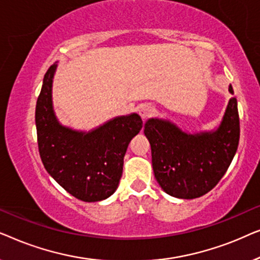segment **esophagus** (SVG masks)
I'll return each instance as SVG.
<instances>
[{"instance_id": "34e87169", "label": "esophagus", "mask_w": 260, "mask_h": 260, "mask_svg": "<svg viewBox=\"0 0 260 260\" xmlns=\"http://www.w3.org/2000/svg\"><path fill=\"white\" fill-rule=\"evenodd\" d=\"M154 111L155 108L151 104H142L140 108H138V112H140V115L142 118H143V120L148 119L149 117L154 113Z\"/></svg>"}]
</instances>
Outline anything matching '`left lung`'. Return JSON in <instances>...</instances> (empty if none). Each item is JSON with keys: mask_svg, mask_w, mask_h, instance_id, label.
<instances>
[{"mask_svg": "<svg viewBox=\"0 0 260 260\" xmlns=\"http://www.w3.org/2000/svg\"><path fill=\"white\" fill-rule=\"evenodd\" d=\"M229 91L234 94L232 85ZM144 134L162 189L174 198H200L218 184L237 152L240 137L237 98L230 99L214 130L189 134L168 119L150 118L144 124Z\"/></svg>", "mask_w": 260, "mask_h": 260, "instance_id": "8db88e82", "label": "left lung"}]
</instances>
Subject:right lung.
Instances as JSON below:
<instances>
[{
    "label": "right lung",
    "instance_id": "1",
    "mask_svg": "<svg viewBox=\"0 0 260 260\" xmlns=\"http://www.w3.org/2000/svg\"><path fill=\"white\" fill-rule=\"evenodd\" d=\"M53 63L44 77L35 109L38 145L47 173L74 198L85 202L108 199L123 173L124 155L143 122L137 113L119 116L91 131L62 125L53 108Z\"/></svg>",
    "mask_w": 260,
    "mask_h": 260
}]
</instances>
